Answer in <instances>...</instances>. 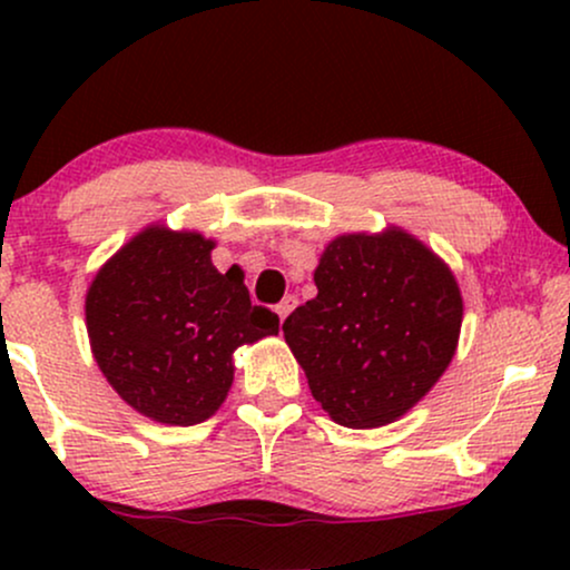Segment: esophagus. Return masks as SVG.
<instances>
[{
  "label": "esophagus",
  "mask_w": 570,
  "mask_h": 570,
  "mask_svg": "<svg viewBox=\"0 0 570 570\" xmlns=\"http://www.w3.org/2000/svg\"><path fill=\"white\" fill-rule=\"evenodd\" d=\"M294 307H297V297H294V294H286V297L281 299V303L276 305V313H278L281 324L286 322V316H289V313L294 311Z\"/></svg>",
  "instance_id": "esophagus-1"
}]
</instances>
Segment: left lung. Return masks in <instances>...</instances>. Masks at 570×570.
<instances>
[{"instance_id": "left-lung-1", "label": "left lung", "mask_w": 570, "mask_h": 570, "mask_svg": "<svg viewBox=\"0 0 570 570\" xmlns=\"http://www.w3.org/2000/svg\"><path fill=\"white\" fill-rule=\"evenodd\" d=\"M313 281L316 297L284 322L313 399L348 429L402 417L453 362L463 299L450 267L391 227L340 235Z\"/></svg>"}]
</instances>
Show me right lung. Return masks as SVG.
I'll return each instance as SVG.
<instances>
[{
  "instance_id": "right-lung-1",
  "label": "right lung",
  "mask_w": 570,
  "mask_h": 570,
  "mask_svg": "<svg viewBox=\"0 0 570 570\" xmlns=\"http://www.w3.org/2000/svg\"><path fill=\"white\" fill-rule=\"evenodd\" d=\"M214 240L153 225L96 273L85 297L90 348L122 402L168 426H195L225 402L238 345L278 335L244 273L212 265Z\"/></svg>"
}]
</instances>
